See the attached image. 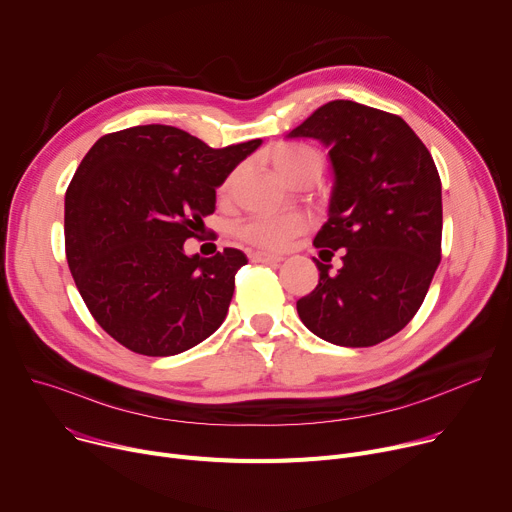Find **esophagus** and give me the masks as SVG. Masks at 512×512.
<instances>
[{
    "label": "esophagus",
    "mask_w": 512,
    "mask_h": 512,
    "mask_svg": "<svg viewBox=\"0 0 512 512\" xmlns=\"http://www.w3.org/2000/svg\"><path fill=\"white\" fill-rule=\"evenodd\" d=\"M249 259L255 263H280L284 261L282 255H271V253H263V251H251Z\"/></svg>",
    "instance_id": "34e87169"
}]
</instances>
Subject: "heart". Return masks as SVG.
Returning a JSON list of instances; mask_svg holds the SVG:
<instances>
[{"instance_id":"obj_1","label":"heart","mask_w":512,"mask_h":512,"mask_svg":"<svg viewBox=\"0 0 512 512\" xmlns=\"http://www.w3.org/2000/svg\"><path fill=\"white\" fill-rule=\"evenodd\" d=\"M274 166L286 181H294L302 170L321 164V154L309 146H280L271 154ZM234 185V175H230L220 191L226 195ZM311 220L302 214H255L236 224L234 232L243 243L267 249L282 251L298 234L309 228Z\"/></svg>"}]
</instances>
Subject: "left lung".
<instances>
[{
    "label": "left lung",
    "instance_id": "left-lung-1",
    "mask_svg": "<svg viewBox=\"0 0 512 512\" xmlns=\"http://www.w3.org/2000/svg\"><path fill=\"white\" fill-rule=\"evenodd\" d=\"M329 148L335 185L315 247L317 288L296 302L300 321L335 346H377L414 319L440 263L442 191L436 164L399 115L331 100L288 133Z\"/></svg>",
    "mask_w": 512,
    "mask_h": 512
}]
</instances>
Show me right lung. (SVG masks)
I'll return each mask as SVG.
<instances>
[{
  "instance_id": "add662e5",
  "label": "right lung",
  "mask_w": 512,
  "mask_h": 512,
  "mask_svg": "<svg viewBox=\"0 0 512 512\" xmlns=\"http://www.w3.org/2000/svg\"><path fill=\"white\" fill-rule=\"evenodd\" d=\"M261 140L210 148L170 125L107 133L65 191V257L96 323L127 350L175 356L226 319L238 249L185 255L216 187Z\"/></svg>"
}]
</instances>
